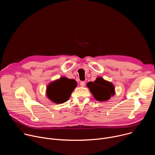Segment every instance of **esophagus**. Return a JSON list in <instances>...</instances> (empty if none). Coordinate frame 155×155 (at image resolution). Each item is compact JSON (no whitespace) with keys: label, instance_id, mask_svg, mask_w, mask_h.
<instances>
[{"label":"esophagus","instance_id":"obj_1","mask_svg":"<svg viewBox=\"0 0 155 155\" xmlns=\"http://www.w3.org/2000/svg\"><path fill=\"white\" fill-rule=\"evenodd\" d=\"M80 84V86L81 87H84L85 86V82L84 81H81Z\"/></svg>","mask_w":155,"mask_h":155}]
</instances>
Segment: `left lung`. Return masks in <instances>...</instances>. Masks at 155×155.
Listing matches in <instances>:
<instances>
[{
    "label": "left lung",
    "instance_id": "1",
    "mask_svg": "<svg viewBox=\"0 0 155 155\" xmlns=\"http://www.w3.org/2000/svg\"><path fill=\"white\" fill-rule=\"evenodd\" d=\"M86 86L98 101H107L115 94V88L113 83L101 77H98L93 82H88Z\"/></svg>",
    "mask_w": 155,
    "mask_h": 155
}]
</instances>
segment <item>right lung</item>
<instances>
[{"label":"right lung","instance_id":"add662e5","mask_svg":"<svg viewBox=\"0 0 155 155\" xmlns=\"http://www.w3.org/2000/svg\"><path fill=\"white\" fill-rule=\"evenodd\" d=\"M77 86V83L74 79L62 77L48 84L46 94L53 102L62 104L68 101Z\"/></svg>","mask_w":155,"mask_h":155}]
</instances>
